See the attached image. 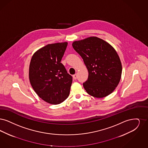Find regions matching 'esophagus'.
I'll use <instances>...</instances> for the list:
<instances>
[{"label":"esophagus","mask_w":148,"mask_h":148,"mask_svg":"<svg viewBox=\"0 0 148 148\" xmlns=\"http://www.w3.org/2000/svg\"><path fill=\"white\" fill-rule=\"evenodd\" d=\"M73 78L74 79H76L77 78V74H75L73 75Z\"/></svg>","instance_id":"esophagus-1"}]
</instances>
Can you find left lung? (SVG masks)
Here are the masks:
<instances>
[{
    "instance_id": "1",
    "label": "left lung",
    "mask_w": 148,
    "mask_h": 148,
    "mask_svg": "<svg viewBox=\"0 0 148 148\" xmlns=\"http://www.w3.org/2000/svg\"><path fill=\"white\" fill-rule=\"evenodd\" d=\"M75 50L82 57L88 77L83 84L92 96L103 98L115 90L122 75V67L114 49L103 40L90 37L73 42Z\"/></svg>"
}]
</instances>
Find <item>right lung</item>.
<instances>
[{"label":"right lung","instance_id":"right-lung-1","mask_svg":"<svg viewBox=\"0 0 148 148\" xmlns=\"http://www.w3.org/2000/svg\"><path fill=\"white\" fill-rule=\"evenodd\" d=\"M67 42L49 44L32 56L29 79L42 99L52 104L62 103L69 97L72 77L61 63Z\"/></svg>","mask_w":148,"mask_h":148}]
</instances>
